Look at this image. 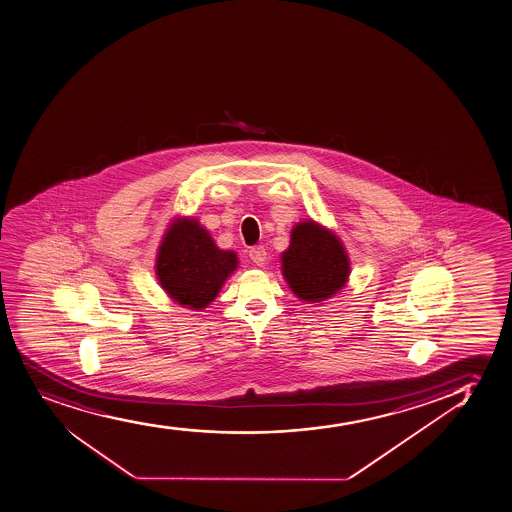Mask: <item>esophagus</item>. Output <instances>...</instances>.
<instances>
[{"label": "esophagus", "mask_w": 512, "mask_h": 512, "mask_svg": "<svg viewBox=\"0 0 512 512\" xmlns=\"http://www.w3.org/2000/svg\"><path fill=\"white\" fill-rule=\"evenodd\" d=\"M248 257H250V260H252L253 264L262 267V265L265 264V260H267V250H265L262 245H259V247L250 248Z\"/></svg>", "instance_id": "esophagus-1"}]
</instances>
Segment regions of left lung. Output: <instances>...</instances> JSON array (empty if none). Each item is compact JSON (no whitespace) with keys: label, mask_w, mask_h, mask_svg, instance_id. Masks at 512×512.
I'll list each match as a JSON object with an SVG mask.
<instances>
[{"label":"left lung","mask_w":512,"mask_h":512,"mask_svg":"<svg viewBox=\"0 0 512 512\" xmlns=\"http://www.w3.org/2000/svg\"><path fill=\"white\" fill-rule=\"evenodd\" d=\"M282 272L297 297L319 303L345 286L350 262L340 240L309 220L294 226L291 245L282 253Z\"/></svg>","instance_id":"obj_1"}]
</instances>
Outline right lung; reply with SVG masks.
Returning a JSON list of instances; mask_svg holds the SVG:
<instances>
[{
	"instance_id": "1",
	"label": "right lung",
	"mask_w": 512,
	"mask_h": 512,
	"mask_svg": "<svg viewBox=\"0 0 512 512\" xmlns=\"http://www.w3.org/2000/svg\"><path fill=\"white\" fill-rule=\"evenodd\" d=\"M237 253L216 247L196 220H177L157 255V277L169 296L187 308L215 301L226 277L237 269Z\"/></svg>"
}]
</instances>
